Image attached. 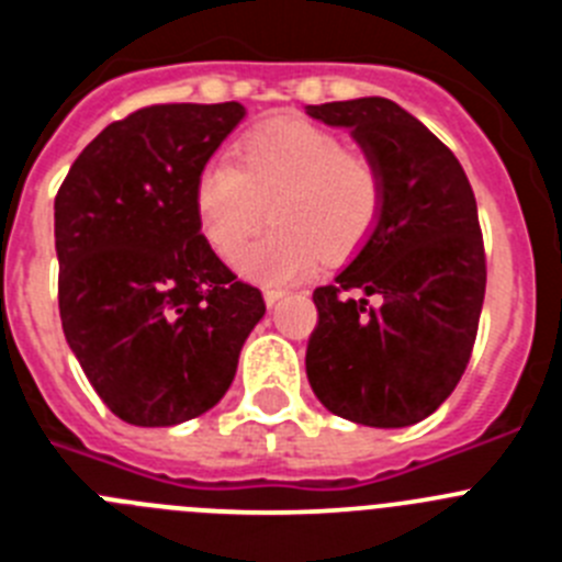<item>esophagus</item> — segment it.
I'll return each instance as SVG.
<instances>
[{
    "label": "esophagus",
    "mask_w": 562,
    "mask_h": 562,
    "mask_svg": "<svg viewBox=\"0 0 562 562\" xmlns=\"http://www.w3.org/2000/svg\"><path fill=\"white\" fill-rule=\"evenodd\" d=\"M281 297H284V292H281V290H265V304L267 306H276Z\"/></svg>",
    "instance_id": "1"
}]
</instances>
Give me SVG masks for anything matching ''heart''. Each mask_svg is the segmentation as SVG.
<instances>
[{"label": "heart", "mask_w": 562, "mask_h": 562, "mask_svg": "<svg viewBox=\"0 0 562 562\" xmlns=\"http://www.w3.org/2000/svg\"><path fill=\"white\" fill-rule=\"evenodd\" d=\"M271 205L277 231L238 258L256 284H295L324 261L360 250L385 205V173L366 151L301 117L261 123L236 143L231 162L202 168L193 207L202 238L236 258Z\"/></svg>", "instance_id": "b5f03b06"}]
</instances>
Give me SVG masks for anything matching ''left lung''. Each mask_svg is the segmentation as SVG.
<instances>
[{"label":"left lung","instance_id":"left-lung-1","mask_svg":"<svg viewBox=\"0 0 562 562\" xmlns=\"http://www.w3.org/2000/svg\"><path fill=\"white\" fill-rule=\"evenodd\" d=\"M306 114L351 128L385 173L374 233L335 284L312 295L306 376L331 414L408 428L453 394L479 331L486 258L473 188L456 154L389 98L321 103Z\"/></svg>","mask_w":562,"mask_h":562}]
</instances>
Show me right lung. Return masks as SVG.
<instances>
[{
  "mask_svg": "<svg viewBox=\"0 0 562 562\" xmlns=\"http://www.w3.org/2000/svg\"><path fill=\"white\" fill-rule=\"evenodd\" d=\"M157 103L114 121L56 196L64 337L106 408L137 428L202 416L231 389L265 297L202 238L193 188L245 117Z\"/></svg>",
  "mask_w": 562,
  "mask_h": 562,
  "instance_id": "add662e5",
  "label": "right lung"
}]
</instances>
